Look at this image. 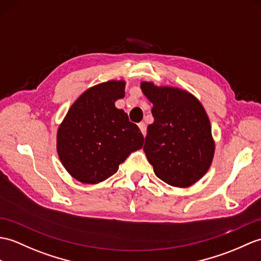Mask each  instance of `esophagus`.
<instances>
[{"label": "esophagus", "instance_id": "obj_1", "mask_svg": "<svg viewBox=\"0 0 261 261\" xmlns=\"http://www.w3.org/2000/svg\"><path fill=\"white\" fill-rule=\"evenodd\" d=\"M138 125H139V128H140V130H141V132H142V135L145 136V133H147V125H145L144 122H140Z\"/></svg>", "mask_w": 261, "mask_h": 261}]
</instances>
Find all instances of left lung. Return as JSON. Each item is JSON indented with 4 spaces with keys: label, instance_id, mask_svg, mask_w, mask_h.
Wrapping results in <instances>:
<instances>
[{
    "label": "left lung",
    "instance_id": "obj_1",
    "mask_svg": "<svg viewBox=\"0 0 261 261\" xmlns=\"http://www.w3.org/2000/svg\"><path fill=\"white\" fill-rule=\"evenodd\" d=\"M141 90L153 105L154 121L148 125L143 150L155 175L173 187L192 186L208 171L215 153L202 105L178 88L142 82Z\"/></svg>",
    "mask_w": 261,
    "mask_h": 261
}]
</instances>
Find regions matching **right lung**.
<instances>
[{
	"mask_svg": "<svg viewBox=\"0 0 261 261\" xmlns=\"http://www.w3.org/2000/svg\"><path fill=\"white\" fill-rule=\"evenodd\" d=\"M125 82L108 81L88 89L60 124L57 150L65 170L82 184H99L116 173L143 136L114 102L124 96Z\"/></svg>",
	"mask_w": 261,
	"mask_h": 261,
	"instance_id": "1",
	"label": "right lung"
}]
</instances>
